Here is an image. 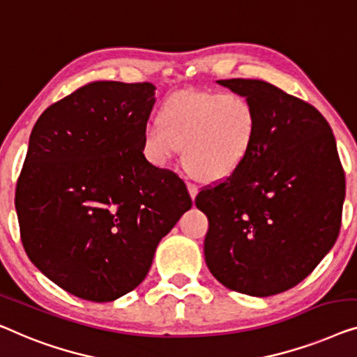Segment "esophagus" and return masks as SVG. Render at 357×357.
I'll return each instance as SVG.
<instances>
[{
    "label": "esophagus",
    "instance_id": "esophagus-1",
    "mask_svg": "<svg viewBox=\"0 0 357 357\" xmlns=\"http://www.w3.org/2000/svg\"><path fill=\"white\" fill-rule=\"evenodd\" d=\"M188 189H189V194H190V197H195V195H197V192H199V188L197 185H195L194 183H190V181H188Z\"/></svg>",
    "mask_w": 357,
    "mask_h": 357
}]
</instances>
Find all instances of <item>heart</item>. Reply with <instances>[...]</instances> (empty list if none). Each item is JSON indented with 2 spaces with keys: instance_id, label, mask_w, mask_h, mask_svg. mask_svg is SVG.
Masks as SVG:
<instances>
[{
  "instance_id": "obj_1",
  "label": "heart",
  "mask_w": 357,
  "mask_h": 357,
  "mask_svg": "<svg viewBox=\"0 0 357 357\" xmlns=\"http://www.w3.org/2000/svg\"><path fill=\"white\" fill-rule=\"evenodd\" d=\"M259 134L257 109L238 92H176L160 107L158 119L142 129V152L155 167H165L183 149V163L192 176L222 181L252 152Z\"/></svg>"
}]
</instances>
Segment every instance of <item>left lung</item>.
I'll use <instances>...</instances> for the list:
<instances>
[{
  "label": "left lung",
  "instance_id": "left-lung-1",
  "mask_svg": "<svg viewBox=\"0 0 357 357\" xmlns=\"http://www.w3.org/2000/svg\"><path fill=\"white\" fill-rule=\"evenodd\" d=\"M217 82L250 98L259 134L245 162L195 197L208 218L205 262L227 288L265 298L301 283L333 248L344 169L312 105L260 79Z\"/></svg>",
  "mask_w": 357,
  "mask_h": 357
}]
</instances>
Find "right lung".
Returning <instances> with one entry per match:
<instances>
[{"instance_id":"1","label":"right lung","mask_w":357,"mask_h":357,"mask_svg":"<svg viewBox=\"0 0 357 357\" xmlns=\"http://www.w3.org/2000/svg\"><path fill=\"white\" fill-rule=\"evenodd\" d=\"M155 85L95 80L37 119L16 185L21 241L59 288L93 303L142 283L192 199L142 152Z\"/></svg>"}]
</instances>
